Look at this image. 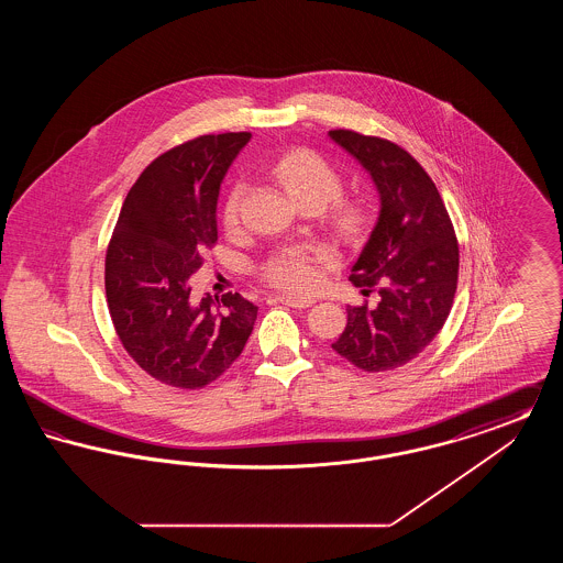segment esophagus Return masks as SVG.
Wrapping results in <instances>:
<instances>
[{
    "label": "esophagus",
    "instance_id": "1",
    "mask_svg": "<svg viewBox=\"0 0 563 563\" xmlns=\"http://www.w3.org/2000/svg\"><path fill=\"white\" fill-rule=\"evenodd\" d=\"M276 299L280 301V303H287V306H291V308H310L312 303H314V299L312 297H294V295H276Z\"/></svg>",
    "mask_w": 563,
    "mask_h": 563
}]
</instances>
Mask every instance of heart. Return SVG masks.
Instances as JSON below:
<instances>
[{"label": "heart", "mask_w": 563, "mask_h": 563, "mask_svg": "<svg viewBox=\"0 0 563 563\" xmlns=\"http://www.w3.org/2000/svg\"><path fill=\"white\" fill-rule=\"evenodd\" d=\"M272 170L297 205L314 202L324 207L340 196L344 186L340 170L310 150L287 152L276 161ZM242 189L241 184H236L223 205V221L230 228L239 223ZM365 219L367 213L363 207L344 202L338 205L331 213V225L342 241H352L363 230ZM327 260L329 253L322 249H283L269 257L268 264L264 266V276L269 285L278 289L291 294H310L321 280V264Z\"/></svg>", "instance_id": "obj_1"}]
</instances>
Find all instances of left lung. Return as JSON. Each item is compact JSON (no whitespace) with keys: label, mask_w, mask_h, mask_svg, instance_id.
I'll list each match as a JSON object with an SVG mask.
<instances>
[{"label":"left lung","mask_w":563,"mask_h":563,"mask_svg":"<svg viewBox=\"0 0 563 563\" xmlns=\"http://www.w3.org/2000/svg\"><path fill=\"white\" fill-rule=\"evenodd\" d=\"M329 139L361 164L379 211L350 269L361 294L379 303L349 306V324L331 344L363 372L397 369L429 346L448 321L457 285V241L427 170L399 145L352 131Z\"/></svg>","instance_id":"left-lung-1"}]
</instances>
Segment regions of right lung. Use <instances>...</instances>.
<instances>
[{
  "instance_id": "add662e5",
  "label": "right lung",
  "mask_w": 563,
  "mask_h": 563,
  "mask_svg": "<svg viewBox=\"0 0 563 563\" xmlns=\"http://www.w3.org/2000/svg\"><path fill=\"white\" fill-rule=\"evenodd\" d=\"M251 133L205 134L152 162L129 191L106 257L109 314L136 365L175 388L223 374L253 331L241 294L191 301L189 278L217 241L223 177Z\"/></svg>"
}]
</instances>
